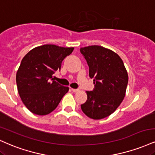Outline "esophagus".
<instances>
[{
    "instance_id": "1",
    "label": "esophagus",
    "mask_w": 155,
    "mask_h": 155,
    "mask_svg": "<svg viewBox=\"0 0 155 155\" xmlns=\"http://www.w3.org/2000/svg\"><path fill=\"white\" fill-rule=\"evenodd\" d=\"M71 89L73 92H79V89H73V88H71Z\"/></svg>"
}]
</instances>
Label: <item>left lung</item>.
<instances>
[{
	"label": "left lung",
	"mask_w": 155,
	"mask_h": 155,
	"mask_svg": "<svg viewBox=\"0 0 155 155\" xmlns=\"http://www.w3.org/2000/svg\"><path fill=\"white\" fill-rule=\"evenodd\" d=\"M89 68V77L95 84L93 91H87V100L81 110L94 120L109 116L119 107L126 95L128 72L120 56L102 46L81 48Z\"/></svg>",
	"instance_id": "8db88e82"
}]
</instances>
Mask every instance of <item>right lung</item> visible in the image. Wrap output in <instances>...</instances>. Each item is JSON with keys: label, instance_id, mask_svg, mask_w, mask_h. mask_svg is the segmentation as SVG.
<instances>
[{"label": "right lung", "instance_id": "add662e5", "mask_svg": "<svg viewBox=\"0 0 155 155\" xmlns=\"http://www.w3.org/2000/svg\"><path fill=\"white\" fill-rule=\"evenodd\" d=\"M74 49L44 45L33 48L21 60L16 76L18 92L24 105L32 113L49 114L68 92V87L53 81V76L61 70L63 59Z\"/></svg>", "mask_w": 155, "mask_h": 155}]
</instances>
